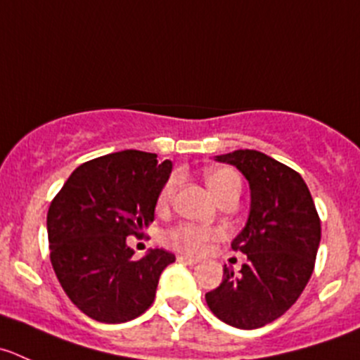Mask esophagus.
I'll use <instances>...</instances> for the list:
<instances>
[{
  "mask_svg": "<svg viewBox=\"0 0 360 360\" xmlns=\"http://www.w3.org/2000/svg\"><path fill=\"white\" fill-rule=\"evenodd\" d=\"M177 262H183V264H188V265H195L197 264V258L186 257V255H179V257H177Z\"/></svg>",
  "mask_w": 360,
  "mask_h": 360,
  "instance_id": "obj_1",
  "label": "esophagus"
}]
</instances>
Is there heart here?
Instances as JSON below:
<instances>
[{
    "mask_svg": "<svg viewBox=\"0 0 360 360\" xmlns=\"http://www.w3.org/2000/svg\"><path fill=\"white\" fill-rule=\"evenodd\" d=\"M204 179L209 191H211L216 200L221 198L223 195L232 193V191L240 193V177L232 169H226V167H212V169L205 170ZM176 184L177 179L174 176L163 184L162 191L158 195V209H165L169 205L174 190H176ZM214 230L191 225V223H181V225L174 226V229H170L165 233V243L170 248H174V250L183 251V253L198 255L205 250L209 240L214 239Z\"/></svg>",
    "mask_w": 360,
    "mask_h": 360,
    "instance_id": "b5f03b06",
    "label": "heart"
}]
</instances>
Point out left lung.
Segmentation results:
<instances>
[{
  "instance_id": "1",
  "label": "left lung",
  "mask_w": 360,
  "mask_h": 360,
  "mask_svg": "<svg viewBox=\"0 0 360 360\" xmlns=\"http://www.w3.org/2000/svg\"><path fill=\"white\" fill-rule=\"evenodd\" d=\"M233 165L250 184V214L232 240L248 257L239 274L205 294L209 309L237 329H258L292 308L311 278L320 244V218L304 179L253 149L214 156Z\"/></svg>"
}]
</instances>
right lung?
<instances>
[{"label": "right lung", "mask_w": 360, "mask_h": 360, "mask_svg": "<svg viewBox=\"0 0 360 360\" xmlns=\"http://www.w3.org/2000/svg\"><path fill=\"white\" fill-rule=\"evenodd\" d=\"M170 172V160L127 149L77 167L51 202L52 267L70 301L89 319L123 323L155 301L160 276L176 255L155 248L134 260L127 237L153 223Z\"/></svg>", "instance_id": "add662e5"}]
</instances>
